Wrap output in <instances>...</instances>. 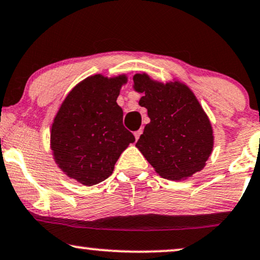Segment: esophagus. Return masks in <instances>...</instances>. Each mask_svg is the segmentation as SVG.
<instances>
[{"instance_id":"1","label":"esophagus","mask_w":260,"mask_h":260,"mask_svg":"<svg viewBox=\"0 0 260 260\" xmlns=\"http://www.w3.org/2000/svg\"><path fill=\"white\" fill-rule=\"evenodd\" d=\"M142 133H143V131H142V129H138V131H136V132H134V137H136V139H137V140L139 139V137L142 136Z\"/></svg>"}]
</instances>
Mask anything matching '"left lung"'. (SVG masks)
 <instances>
[{
  "label": "left lung",
  "instance_id": "left-lung-1",
  "mask_svg": "<svg viewBox=\"0 0 260 260\" xmlns=\"http://www.w3.org/2000/svg\"><path fill=\"white\" fill-rule=\"evenodd\" d=\"M133 89L143 94L139 105L150 118L136 146L156 173L184 180L202 171L213 151L214 134L190 87L177 79L164 83L140 73L133 76Z\"/></svg>",
  "mask_w": 260,
  "mask_h": 260
}]
</instances>
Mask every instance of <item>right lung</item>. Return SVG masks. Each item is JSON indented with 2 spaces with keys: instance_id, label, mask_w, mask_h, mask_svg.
Instances as JSON below:
<instances>
[{
  "instance_id": "add662e5",
  "label": "right lung",
  "mask_w": 260,
  "mask_h": 260,
  "mask_svg": "<svg viewBox=\"0 0 260 260\" xmlns=\"http://www.w3.org/2000/svg\"><path fill=\"white\" fill-rule=\"evenodd\" d=\"M126 74L86 77L59 106L51 127V149L62 173L84 186L105 180L120 155L136 138L122 123L116 103Z\"/></svg>"
}]
</instances>
